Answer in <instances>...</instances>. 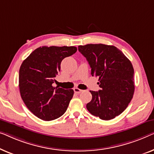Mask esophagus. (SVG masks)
<instances>
[{
	"label": "esophagus",
	"instance_id": "1",
	"mask_svg": "<svg viewBox=\"0 0 154 154\" xmlns=\"http://www.w3.org/2000/svg\"><path fill=\"white\" fill-rule=\"evenodd\" d=\"M82 91H83V90L79 89V88H74V92L75 93V94H80V93Z\"/></svg>",
	"mask_w": 154,
	"mask_h": 154
}]
</instances>
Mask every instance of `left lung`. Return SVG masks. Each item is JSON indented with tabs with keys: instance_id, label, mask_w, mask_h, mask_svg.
I'll list each match as a JSON object with an SVG mask.
<instances>
[{
	"instance_id": "left-lung-1",
	"label": "left lung",
	"mask_w": 154,
	"mask_h": 154,
	"mask_svg": "<svg viewBox=\"0 0 154 154\" xmlns=\"http://www.w3.org/2000/svg\"><path fill=\"white\" fill-rule=\"evenodd\" d=\"M78 50L86 58L92 76L98 78L101 88L98 91H90L92 100L86 105L88 111L103 120L115 118L126 109L133 98V65L122 51L112 45H79Z\"/></svg>"
}]
</instances>
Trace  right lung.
I'll return each instance as SVG.
<instances>
[{"label":"right lung","mask_w":154,"mask_h":154,"mask_svg":"<svg viewBox=\"0 0 154 154\" xmlns=\"http://www.w3.org/2000/svg\"><path fill=\"white\" fill-rule=\"evenodd\" d=\"M75 47H38L19 69V86L23 103L35 116L44 121L59 118L68 108L74 91L54 87L63 58L75 54Z\"/></svg>","instance_id":"right-lung-1"}]
</instances>
